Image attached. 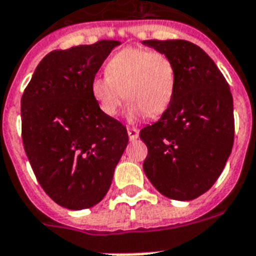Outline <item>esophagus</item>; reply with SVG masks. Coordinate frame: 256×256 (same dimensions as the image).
<instances>
[{
    "label": "esophagus",
    "mask_w": 256,
    "mask_h": 256,
    "mask_svg": "<svg viewBox=\"0 0 256 256\" xmlns=\"http://www.w3.org/2000/svg\"><path fill=\"white\" fill-rule=\"evenodd\" d=\"M128 134L130 140H137L138 136H140V132L136 128H128Z\"/></svg>",
    "instance_id": "34e87169"
}]
</instances>
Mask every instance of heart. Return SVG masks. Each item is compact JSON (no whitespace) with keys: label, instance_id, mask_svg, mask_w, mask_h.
Segmentation results:
<instances>
[{"label":"heart","instance_id":"b5f03b06","mask_svg":"<svg viewBox=\"0 0 256 256\" xmlns=\"http://www.w3.org/2000/svg\"><path fill=\"white\" fill-rule=\"evenodd\" d=\"M175 88L176 68L171 58L141 46L115 52L106 65V76L90 82L92 96L106 115L115 116L126 98L132 118L162 115L170 107Z\"/></svg>","mask_w":256,"mask_h":256}]
</instances>
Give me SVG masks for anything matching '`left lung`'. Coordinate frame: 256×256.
<instances>
[{
  "label": "left lung",
  "mask_w": 256,
  "mask_h": 256,
  "mask_svg": "<svg viewBox=\"0 0 256 256\" xmlns=\"http://www.w3.org/2000/svg\"><path fill=\"white\" fill-rule=\"evenodd\" d=\"M176 68L170 107L140 132L148 146L144 171L158 192L191 200L209 190L228 160L234 137V99L214 60L187 40H144Z\"/></svg>",
  "instance_id": "8db88e82"
}]
</instances>
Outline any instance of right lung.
Wrapping results in <instances>:
<instances>
[{
  "mask_svg": "<svg viewBox=\"0 0 256 256\" xmlns=\"http://www.w3.org/2000/svg\"><path fill=\"white\" fill-rule=\"evenodd\" d=\"M118 40L48 52L22 98V138L42 188L81 210L107 194L128 146V130L99 108L90 82Z\"/></svg>",
  "mask_w": 256,
  "mask_h": 256,
  "instance_id": "add662e5",
  "label": "right lung"
}]
</instances>
